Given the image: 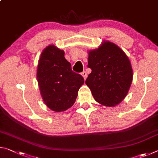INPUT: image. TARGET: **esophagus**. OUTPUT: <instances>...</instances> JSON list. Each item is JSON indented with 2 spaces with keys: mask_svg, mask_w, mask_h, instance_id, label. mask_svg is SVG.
<instances>
[{
  "mask_svg": "<svg viewBox=\"0 0 158 158\" xmlns=\"http://www.w3.org/2000/svg\"><path fill=\"white\" fill-rule=\"evenodd\" d=\"M81 75L83 76V77H84V79H86V78H87V73H86V72H85V71L82 72Z\"/></svg>",
  "mask_w": 158,
  "mask_h": 158,
  "instance_id": "1",
  "label": "esophagus"
}]
</instances>
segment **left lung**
I'll use <instances>...</instances> for the list:
<instances>
[{
  "label": "left lung",
  "mask_w": 158,
  "mask_h": 158,
  "mask_svg": "<svg viewBox=\"0 0 158 158\" xmlns=\"http://www.w3.org/2000/svg\"><path fill=\"white\" fill-rule=\"evenodd\" d=\"M88 67L92 69L85 80L95 100L101 105L113 106L127 95L132 81L130 60L121 48L105 41L89 53Z\"/></svg>",
  "instance_id": "8db88e82"
}]
</instances>
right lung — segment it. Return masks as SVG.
Masks as SVG:
<instances>
[{"label":"right lung","mask_w":158,"mask_h":158,"mask_svg":"<svg viewBox=\"0 0 158 158\" xmlns=\"http://www.w3.org/2000/svg\"><path fill=\"white\" fill-rule=\"evenodd\" d=\"M37 78L42 99L54 111H64L75 102L78 91L84 83L81 74L72 70L64 57V51L49 45L41 53Z\"/></svg>","instance_id":"add662e5"}]
</instances>
